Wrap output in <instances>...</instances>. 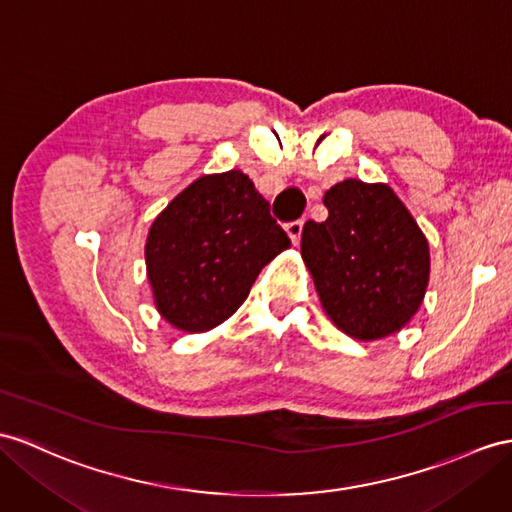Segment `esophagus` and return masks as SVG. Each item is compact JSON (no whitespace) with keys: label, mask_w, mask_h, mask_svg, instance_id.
<instances>
[{"label":"esophagus","mask_w":512,"mask_h":512,"mask_svg":"<svg viewBox=\"0 0 512 512\" xmlns=\"http://www.w3.org/2000/svg\"><path fill=\"white\" fill-rule=\"evenodd\" d=\"M302 230H304V221L302 219H295L291 223H286V232H289L291 241L297 245L299 239H302Z\"/></svg>","instance_id":"obj_1"}]
</instances>
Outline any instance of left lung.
<instances>
[{
	"label": "left lung",
	"mask_w": 512,
	"mask_h": 512,
	"mask_svg": "<svg viewBox=\"0 0 512 512\" xmlns=\"http://www.w3.org/2000/svg\"><path fill=\"white\" fill-rule=\"evenodd\" d=\"M326 221H306L302 258L334 326L358 341L402 330L428 289L430 249L386 184L343 180L323 195Z\"/></svg>",
	"instance_id": "obj_1"
}]
</instances>
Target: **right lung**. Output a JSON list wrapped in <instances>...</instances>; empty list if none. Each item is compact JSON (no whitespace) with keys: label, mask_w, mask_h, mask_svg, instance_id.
I'll return each instance as SVG.
<instances>
[{"label":"right lung","mask_w":512,"mask_h":512,"mask_svg":"<svg viewBox=\"0 0 512 512\" xmlns=\"http://www.w3.org/2000/svg\"><path fill=\"white\" fill-rule=\"evenodd\" d=\"M289 245L243 171L195 180L149 228L145 263L158 313L184 332L219 326Z\"/></svg>","instance_id":"right-lung-1"}]
</instances>
